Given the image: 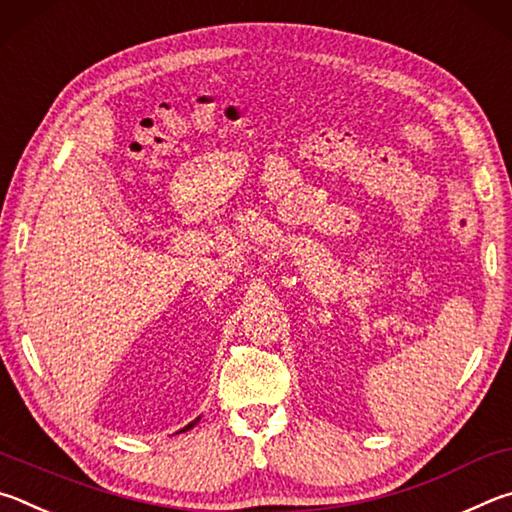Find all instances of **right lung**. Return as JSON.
<instances>
[{
  "label": "right lung",
  "mask_w": 512,
  "mask_h": 512,
  "mask_svg": "<svg viewBox=\"0 0 512 512\" xmlns=\"http://www.w3.org/2000/svg\"><path fill=\"white\" fill-rule=\"evenodd\" d=\"M197 420H200V418H197ZM197 420H193V423H191V425H186V427H184V429H179V432H186V429H191V427H193V425H195V423H197Z\"/></svg>",
  "instance_id": "right-lung-1"
}]
</instances>
